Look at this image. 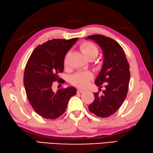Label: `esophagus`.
<instances>
[{"label":"esophagus","instance_id":"34e87169","mask_svg":"<svg viewBox=\"0 0 153 153\" xmlns=\"http://www.w3.org/2000/svg\"><path fill=\"white\" fill-rule=\"evenodd\" d=\"M85 90H83L82 89H78L77 90V93H79V94H82V93L85 92Z\"/></svg>","mask_w":153,"mask_h":153}]
</instances>
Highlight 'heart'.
<instances>
[{
  "mask_svg": "<svg viewBox=\"0 0 153 153\" xmlns=\"http://www.w3.org/2000/svg\"><path fill=\"white\" fill-rule=\"evenodd\" d=\"M80 49L87 59L95 58L98 53V49L94 43L91 42H83L80 45ZM67 63V55L64 59V65ZM94 75L91 72H80L74 74L71 78V82L74 85L80 88H84L88 85L89 81L93 79Z\"/></svg>",
  "mask_w": 153,
  "mask_h": 153,
  "instance_id": "b5f03b06",
  "label": "heart"
}]
</instances>
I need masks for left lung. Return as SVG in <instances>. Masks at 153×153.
<instances>
[{"label":"left lung","instance_id":"left-lung-1","mask_svg":"<svg viewBox=\"0 0 153 153\" xmlns=\"http://www.w3.org/2000/svg\"><path fill=\"white\" fill-rule=\"evenodd\" d=\"M101 47L104 61L95 84L105 88L103 94L94 93V100L88 105L91 113L100 117H108L116 113L126 99L130 79L129 65L123 49L114 39L100 34L87 37ZM101 90L100 88H99Z\"/></svg>","mask_w":153,"mask_h":153}]
</instances>
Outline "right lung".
Here are the masks:
<instances>
[{"mask_svg":"<svg viewBox=\"0 0 153 153\" xmlns=\"http://www.w3.org/2000/svg\"><path fill=\"white\" fill-rule=\"evenodd\" d=\"M77 39L48 40L34 49L27 62L24 74L27 98L34 111L45 119L60 117L69 99L76 94V89L73 86L55 92L52 85L56 81L65 82L59 74L63 72L65 55Z\"/></svg>","mask_w":153,"mask_h":153,"instance_id":"1","label":"right lung"}]
</instances>
